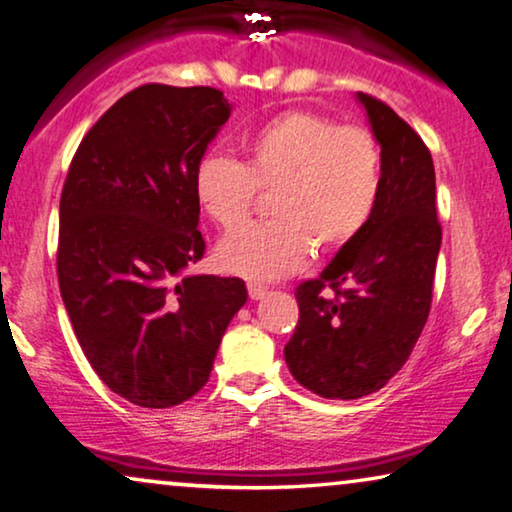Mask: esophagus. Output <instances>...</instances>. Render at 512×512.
I'll list each match as a JSON object with an SVG mask.
<instances>
[{
    "mask_svg": "<svg viewBox=\"0 0 512 512\" xmlns=\"http://www.w3.org/2000/svg\"><path fill=\"white\" fill-rule=\"evenodd\" d=\"M248 294H250V299H253V301L264 299L266 287H262V285H248Z\"/></svg>",
    "mask_w": 512,
    "mask_h": 512,
    "instance_id": "34e87169",
    "label": "esophagus"
}]
</instances>
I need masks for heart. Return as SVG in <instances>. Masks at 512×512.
I'll list each match as a JSON object with an SVG mask.
<instances>
[{
    "label": "heart",
    "mask_w": 512,
    "mask_h": 512,
    "mask_svg": "<svg viewBox=\"0 0 512 512\" xmlns=\"http://www.w3.org/2000/svg\"><path fill=\"white\" fill-rule=\"evenodd\" d=\"M243 160L206 153L194 167V199L213 225L236 229L259 192L276 220L220 241L215 262L246 280H280L311 262L315 243L343 250L369 227L383 190V150L369 129L325 115L283 111L241 139Z\"/></svg>",
    "instance_id": "heart-1"
}]
</instances>
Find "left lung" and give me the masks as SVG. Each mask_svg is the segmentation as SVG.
I'll return each instance as SVG.
<instances>
[{
	"label": "left lung",
	"instance_id": "1",
	"mask_svg": "<svg viewBox=\"0 0 512 512\" xmlns=\"http://www.w3.org/2000/svg\"><path fill=\"white\" fill-rule=\"evenodd\" d=\"M357 102L383 150V190L369 227L297 287L299 322L285 345L294 380L325 399L378 392L406 364L429 318L441 250L429 148L380 99L357 92Z\"/></svg>",
	"mask_w": 512,
	"mask_h": 512
}]
</instances>
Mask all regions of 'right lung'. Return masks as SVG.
I'll use <instances>...</instances> for the list:
<instances>
[{
	"mask_svg": "<svg viewBox=\"0 0 512 512\" xmlns=\"http://www.w3.org/2000/svg\"><path fill=\"white\" fill-rule=\"evenodd\" d=\"M229 115L215 88L141 85L83 136L64 181V308L97 376L136 406L194 397L248 301L241 278L185 276L206 248L194 167Z\"/></svg>",
	"mask_w": 512,
	"mask_h": 512,
	"instance_id": "add662e5",
	"label": "right lung"
}]
</instances>
